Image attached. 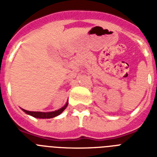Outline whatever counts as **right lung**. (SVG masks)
<instances>
[{"label": "right lung", "mask_w": 157, "mask_h": 157, "mask_svg": "<svg viewBox=\"0 0 157 157\" xmlns=\"http://www.w3.org/2000/svg\"><path fill=\"white\" fill-rule=\"evenodd\" d=\"M67 104H68V102H67L66 104L64 105L63 107H61L60 109L56 110V111H54V112H29V111H27V110H23L25 113H27L28 115H30V116L35 117V118H39V119H50V118H53V117H57V116H59V115L61 114L62 112L66 109V107H67Z\"/></svg>", "instance_id": "add662e5"}]
</instances>
